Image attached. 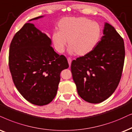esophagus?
Returning a JSON list of instances; mask_svg holds the SVG:
<instances>
[{"label":"esophagus","instance_id":"esophagus-1","mask_svg":"<svg viewBox=\"0 0 132 132\" xmlns=\"http://www.w3.org/2000/svg\"><path fill=\"white\" fill-rule=\"evenodd\" d=\"M68 64L69 65V67L71 66V61H72V60L71 58H68Z\"/></svg>","mask_w":132,"mask_h":132}]
</instances>
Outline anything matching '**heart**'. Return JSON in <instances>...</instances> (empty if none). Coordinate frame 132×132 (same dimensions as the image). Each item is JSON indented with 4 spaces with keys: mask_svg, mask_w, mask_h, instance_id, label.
Instances as JSON below:
<instances>
[{
    "mask_svg": "<svg viewBox=\"0 0 132 132\" xmlns=\"http://www.w3.org/2000/svg\"><path fill=\"white\" fill-rule=\"evenodd\" d=\"M102 33L99 23L88 18H65L58 23V31L52 33V41L58 52L64 51L68 41L70 54L85 56L96 48Z\"/></svg>",
    "mask_w": 132,
    "mask_h": 132,
    "instance_id": "obj_1",
    "label": "heart"
}]
</instances>
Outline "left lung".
<instances>
[{"instance_id":"obj_1","label":"left lung","mask_w":132,"mask_h":132,"mask_svg":"<svg viewBox=\"0 0 132 132\" xmlns=\"http://www.w3.org/2000/svg\"><path fill=\"white\" fill-rule=\"evenodd\" d=\"M103 34L91 53L73 60L71 66L78 95L91 103H101L114 92L124 67L125 47L122 38L106 22Z\"/></svg>"}]
</instances>
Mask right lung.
Listing matches in <instances>:
<instances>
[{
	"instance_id": "right-lung-1",
	"label": "right lung",
	"mask_w": 132,
	"mask_h": 132,
	"mask_svg": "<svg viewBox=\"0 0 132 132\" xmlns=\"http://www.w3.org/2000/svg\"><path fill=\"white\" fill-rule=\"evenodd\" d=\"M51 44L45 33L34 24L26 23L15 34L10 46L9 68L14 85L27 101L36 105L52 101L61 72L69 67L66 58L56 54Z\"/></svg>"
}]
</instances>
